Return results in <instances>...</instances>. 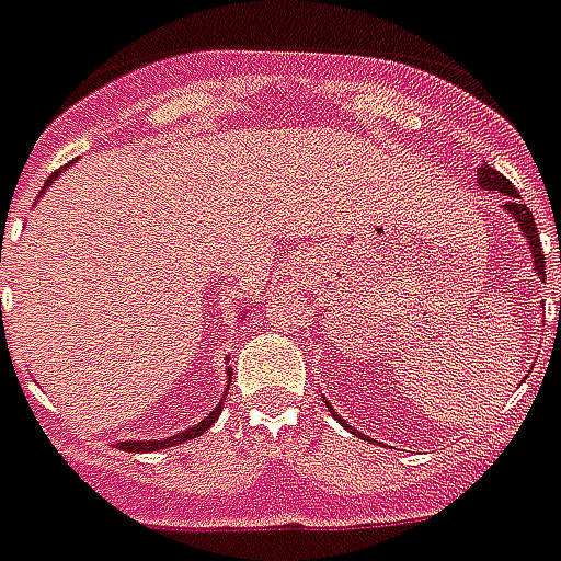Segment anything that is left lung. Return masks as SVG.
I'll use <instances>...</instances> for the list:
<instances>
[{
    "instance_id": "8db88e82",
    "label": "left lung",
    "mask_w": 561,
    "mask_h": 561,
    "mask_svg": "<svg viewBox=\"0 0 561 561\" xmlns=\"http://www.w3.org/2000/svg\"><path fill=\"white\" fill-rule=\"evenodd\" d=\"M479 184L484 186V190H496V193H502L505 196V210L512 214L514 222L520 226V231H524L526 238V247L533 249V264L535 270H538V279H545L547 276V261H545V252H541V240H538V228H535V219H533V210L520 202V193L514 190L512 181L508 178H502L496 169H491V165H479ZM561 249V247H559ZM559 323H561V300H559ZM344 425V422H342ZM344 428H351V425H344ZM354 431V428H351ZM356 434V431H354Z\"/></svg>"
}]
</instances>
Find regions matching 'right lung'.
I'll return each mask as SVG.
<instances>
[{"instance_id": "right-lung-1", "label": "right lung", "mask_w": 561, "mask_h": 561, "mask_svg": "<svg viewBox=\"0 0 561 561\" xmlns=\"http://www.w3.org/2000/svg\"><path fill=\"white\" fill-rule=\"evenodd\" d=\"M56 178H59V172H53V175H49V181H47V184H44V190H47V186L53 184ZM0 302H2V300H0ZM228 375H231V371H228ZM219 410H222V401H219V408L210 410V413H207V416L202 419L198 425H193V428L181 431V434H175V437L148 439V443H145V439H127V443H115V446H122V449H127V451H157V449H169V446H178V443H184V439L202 437V434H205V431L210 428V425H214V422H217V419H219Z\"/></svg>"}]
</instances>
